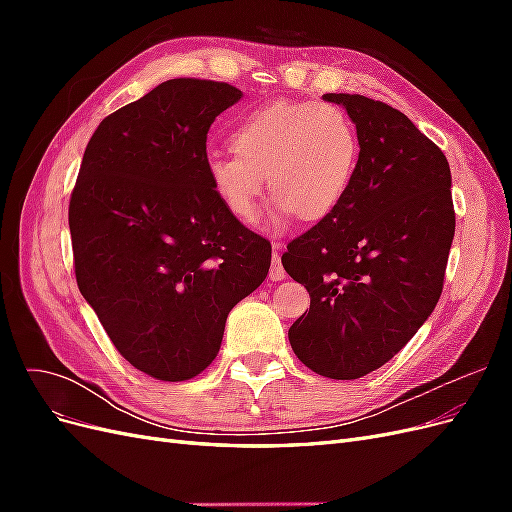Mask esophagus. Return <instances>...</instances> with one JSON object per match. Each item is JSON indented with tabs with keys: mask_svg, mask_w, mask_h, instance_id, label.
I'll return each instance as SVG.
<instances>
[{
	"mask_svg": "<svg viewBox=\"0 0 512 512\" xmlns=\"http://www.w3.org/2000/svg\"><path fill=\"white\" fill-rule=\"evenodd\" d=\"M269 277H271L273 282H282L284 277H286V271H284V267H282V258H280V254H277V252H273V256H271Z\"/></svg>",
	"mask_w": 512,
	"mask_h": 512,
	"instance_id": "esophagus-1",
	"label": "esophagus"
}]
</instances>
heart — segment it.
Segmentation results:
<instances>
[{"instance_id": "1", "label": "heart", "mask_w": 512, "mask_h": 512, "mask_svg": "<svg viewBox=\"0 0 512 512\" xmlns=\"http://www.w3.org/2000/svg\"><path fill=\"white\" fill-rule=\"evenodd\" d=\"M232 153L207 160L209 183L239 222H254L260 196H275L269 226L327 218L342 203L359 162V136L350 117L329 102H275L243 117L230 132Z\"/></svg>"}]
</instances>
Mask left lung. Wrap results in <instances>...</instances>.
I'll return each instance as SVG.
<instances>
[{"instance_id": "left-lung-1", "label": "left lung", "mask_w": 512, "mask_h": 512, "mask_svg": "<svg viewBox=\"0 0 512 512\" xmlns=\"http://www.w3.org/2000/svg\"><path fill=\"white\" fill-rule=\"evenodd\" d=\"M322 100L346 108L361 151L342 203L282 256L312 299L288 339L316 374L356 380L391 361L440 299L455 237L451 168L397 108L359 94Z\"/></svg>"}]
</instances>
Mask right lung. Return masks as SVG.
<instances>
[{"label": "right lung", "instance_id": "right-lung-1", "mask_svg": "<svg viewBox=\"0 0 512 512\" xmlns=\"http://www.w3.org/2000/svg\"><path fill=\"white\" fill-rule=\"evenodd\" d=\"M241 96L200 79L158 85L102 119L72 190L76 284L123 359L156 380L207 369L230 309L269 273L271 243L207 175V132Z\"/></svg>", "mask_w": 512, "mask_h": 512}]
</instances>
